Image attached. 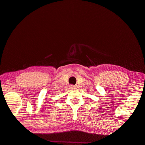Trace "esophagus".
<instances>
[{
  "label": "esophagus",
  "instance_id": "1",
  "mask_svg": "<svg viewBox=\"0 0 145 145\" xmlns=\"http://www.w3.org/2000/svg\"><path fill=\"white\" fill-rule=\"evenodd\" d=\"M69 88H70V89H77V88H78V86L71 85V86H69Z\"/></svg>",
  "mask_w": 145,
  "mask_h": 145
}]
</instances>
